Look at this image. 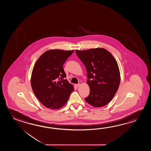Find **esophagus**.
<instances>
[{
    "instance_id": "34e87169",
    "label": "esophagus",
    "mask_w": 151,
    "mask_h": 151,
    "mask_svg": "<svg viewBox=\"0 0 151 151\" xmlns=\"http://www.w3.org/2000/svg\"><path fill=\"white\" fill-rule=\"evenodd\" d=\"M81 84H82V83H81V82H79V83H78V84H76V86L77 87L80 86V85H81Z\"/></svg>"
}]
</instances>
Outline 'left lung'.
<instances>
[{"label":"left lung","mask_w":151,"mask_h":151,"mask_svg":"<svg viewBox=\"0 0 151 151\" xmlns=\"http://www.w3.org/2000/svg\"><path fill=\"white\" fill-rule=\"evenodd\" d=\"M87 72V83L90 87L87 103L95 107L105 106L112 100L119 88V67L112 54L103 48L76 50Z\"/></svg>","instance_id":"obj_1"}]
</instances>
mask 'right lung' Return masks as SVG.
I'll use <instances>...</instances> for the list:
<instances>
[{"mask_svg": "<svg viewBox=\"0 0 151 151\" xmlns=\"http://www.w3.org/2000/svg\"><path fill=\"white\" fill-rule=\"evenodd\" d=\"M74 51L51 50L39 58L32 70L31 83L36 97L45 107L59 109L68 102L74 90L63 65Z\"/></svg>", "mask_w": 151, "mask_h": 151, "instance_id": "1", "label": "right lung"}]
</instances>
